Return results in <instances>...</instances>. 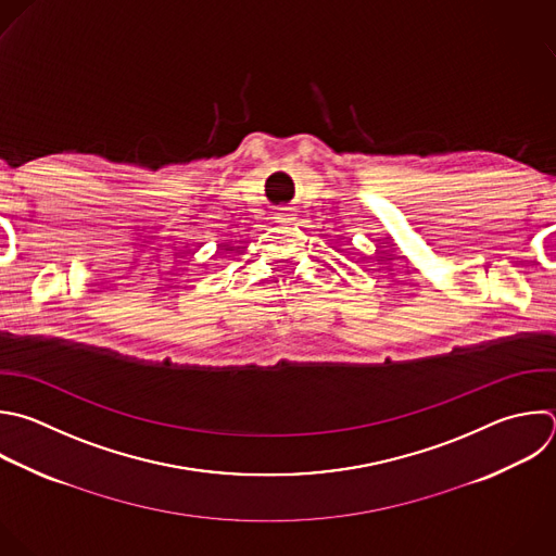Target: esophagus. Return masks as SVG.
<instances>
[{
    "instance_id": "34e87169",
    "label": "esophagus",
    "mask_w": 556,
    "mask_h": 556,
    "mask_svg": "<svg viewBox=\"0 0 556 556\" xmlns=\"http://www.w3.org/2000/svg\"><path fill=\"white\" fill-rule=\"evenodd\" d=\"M292 216H294V214H290L288 210H281V214H279L277 218H281V223H290V220H292Z\"/></svg>"
}]
</instances>
